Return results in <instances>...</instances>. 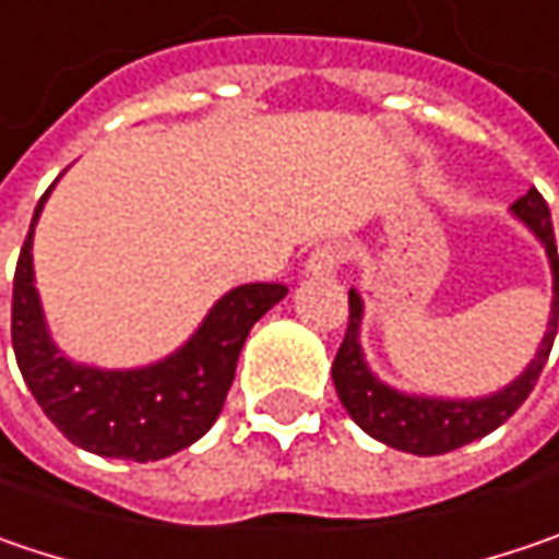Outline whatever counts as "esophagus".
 Here are the masks:
<instances>
[{
	"label": "esophagus",
	"mask_w": 559,
	"mask_h": 559,
	"mask_svg": "<svg viewBox=\"0 0 559 559\" xmlns=\"http://www.w3.org/2000/svg\"><path fill=\"white\" fill-rule=\"evenodd\" d=\"M346 260V248L337 245V241H328V245H318L308 260H305V273L308 276H331V273H337L340 263Z\"/></svg>",
	"instance_id": "1"
}]
</instances>
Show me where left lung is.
Instances as JSON below:
<instances>
[{"label": "left lung", "mask_w": 559, "mask_h": 559, "mask_svg": "<svg viewBox=\"0 0 559 559\" xmlns=\"http://www.w3.org/2000/svg\"><path fill=\"white\" fill-rule=\"evenodd\" d=\"M509 213L540 241L547 263H550L554 296H550V318H547V331L538 343V353L532 356V362L515 379L493 394H484V397H432V394H407V391H397L388 381H381L372 372V366L366 362L362 340H359L366 301L356 289H349V324H346V337L340 343L331 376H334L340 404L346 407L353 423L359 429H366L372 439L384 442L388 449L423 455V459L455 452L461 445L484 439L487 432L502 426L532 394L540 369L550 356L554 337H557L559 258L554 225H550V210L535 187L522 200H515L509 206Z\"/></svg>", "instance_id": "obj_1"}]
</instances>
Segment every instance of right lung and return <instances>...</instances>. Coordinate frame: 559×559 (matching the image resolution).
Returning <instances> with one entry per match:
<instances>
[{"label":"right lung","mask_w":559,"mask_h":559,"mask_svg":"<svg viewBox=\"0 0 559 559\" xmlns=\"http://www.w3.org/2000/svg\"><path fill=\"white\" fill-rule=\"evenodd\" d=\"M53 190V187H50ZM40 197L15 266L12 346L24 384L62 436L100 459L158 461L210 432L235 379L241 346L260 318L286 299L280 283H245L222 296L200 328L158 362L100 369L75 362L50 337L34 286V228Z\"/></svg>","instance_id":"1"}]
</instances>
